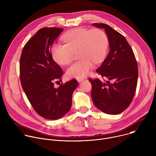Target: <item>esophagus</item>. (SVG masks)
Segmentation results:
<instances>
[{
    "instance_id": "esophagus-1",
    "label": "esophagus",
    "mask_w": 156,
    "mask_h": 156,
    "mask_svg": "<svg viewBox=\"0 0 156 156\" xmlns=\"http://www.w3.org/2000/svg\"><path fill=\"white\" fill-rule=\"evenodd\" d=\"M76 80L78 81V82H81V81H82L83 80V78H77Z\"/></svg>"
}]
</instances>
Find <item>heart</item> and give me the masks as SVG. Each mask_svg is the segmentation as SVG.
Segmentation results:
<instances>
[{"label":"heart","instance_id":"obj_1","mask_svg":"<svg viewBox=\"0 0 156 156\" xmlns=\"http://www.w3.org/2000/svg\"><path fill=\"white\" fill-rule=\"evenodd\" d=\"M62 40L65 44L54 43L52 46L51 55L57 64L66 66L77 52L80 60L66 71L70 78H83L87 76L94 63L99 64L105 59L109 45L107 34L100 29L75 28L66 33Z\"/></svg>","mask_w":156,"mask_h":156}]
</instances>
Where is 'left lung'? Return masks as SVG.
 <instances>
[{
	"label": "left lung",
	"mask_w": 156,
	"mask_h": 156,
	"mask_svg": "<svg viewBox=\"0 0 156 156\" xmlns=\"http://www.w3.org/2000/svg\"><path fill=\"white\" fill-rule=\"evenodd\" d=\"M92 25L105 29L110 48L108 56L96 70L109 80L104 83L98 78L89 79L92 84V99L100 111L118 115L130 105L135 95L138 76L137 62L132 48L122 34L105 24Z\"/></svg>",
	"instance_id": "1"
}]
</instances>
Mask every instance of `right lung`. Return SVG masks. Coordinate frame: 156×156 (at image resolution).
Segmentation results:
<instances>
[{
	"instance_id": "right-lung-1",
	"label": "right lung",
	"mask_w": 156,
	"mask_h": 156,
	"mask_svg": "<svg viewBox=\"0 0 156 156\" xmlns=\"http://www.w3.org/2000/svg\"><path fill=\"white\" fill-rule=\"evenodd\" d=\"M62 31L57 27L39 29L24 45L20 62L21 83L29 102L37 114L51 120L62 118L70 110L72 94L78 84L73 79L58 88L54 86L63 72L51 50Z\"/></svg>"
}]
</instances>
